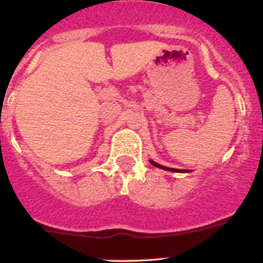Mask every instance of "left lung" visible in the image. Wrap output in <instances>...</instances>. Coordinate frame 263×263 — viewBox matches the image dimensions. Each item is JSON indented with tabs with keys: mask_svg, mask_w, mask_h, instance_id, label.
<instances>
[{
	"mask_svg": "<svg viewBox=\"0 0 263 263\" xmlns=\"http://www.w3.org/2000/svg\"><path fill=\"white\" fill-rule=\"evenodd\" d=\"M150 163H152L153 166H155V167H159V168L167 170V171H178V173H183L182 170H176V168H170V167H164V166H162V164H158L157 162H153V160H150Z\"/></svg>",
	"mask_w": 263,
	"mask_h": 263,
	"instance_id": "8db88e82",
	"label": "left lung"
}]
</instances>
